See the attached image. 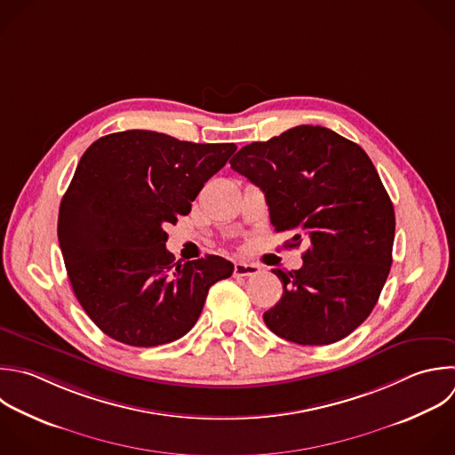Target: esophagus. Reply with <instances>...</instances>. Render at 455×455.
<instances>
[{
    "mask_svg": "<svg viewBox=\"0 0 455 455\" xmlns=\"http://www.w3.org/2000/svg\"><path fill=\"white\" fill-rule=\"evenodd\" d=\"M259 272V267L254 263H245V261H236L235 263V277H249Z\"/></svg>",
    "mask_w": 455,
    "mask_h": 455,
    "instance_id": "obj_1",
    "label": "esophagus"
}]
</instances>
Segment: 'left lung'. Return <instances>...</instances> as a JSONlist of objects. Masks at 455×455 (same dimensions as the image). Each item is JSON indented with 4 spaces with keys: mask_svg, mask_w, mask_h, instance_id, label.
I'll use <instances>...</instances> for the list:
<instances>
[{
    "mask_svg": "<svg viewBox=\"0 0 455 455\" xmlns=\"http://www.w3.org/2000/svg\"><path fill=\"white\" fill-rule=\"evenodd\" d=\"M231 169L265 192L275 231L306 242L302 267L274 268L283 297L267 327L299 345H329L371 313L391 267L395 212L368 155L322 126H295L252 142Z\"/></svg>",
    "mask_w": 455,
    "mask_h": 455,
    "instance_id": "1",
    "label": "left lung"
}]
</instances>
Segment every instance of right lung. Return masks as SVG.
<instances>
[{
	"instance_id": "right-lung-1",
	"label": "right lung",
	"mask_w": 455,
	"mask_h": 455,
	"mask_svg": "<svg viewBox=\"0 0 455 455\" xmlns=\"http://www.w3.org/2000/svg\"><path fill=\"white\" fill-rule=\"evenodd\" d=\"M235 151L128 130L84 153L60 203L59 242L78 302L107 336L171 343L196 325L210 286L233 274L220 256L174 263L164 226L190 213Z\"/></svg>"
}]
</instances>
